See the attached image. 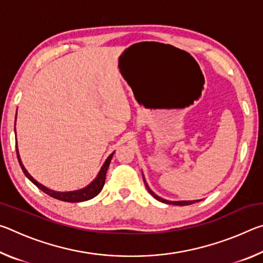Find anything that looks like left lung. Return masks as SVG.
Masks as SVG:
<instances>
[{"label": "left lung", "mask_w": 263, "mask_h": 263, "mask_svg": "<svg viewBox=\"0 0 263 263\" xmlns=\"http://www.w3.org/2000/svg\"><path fill=\"white\" fill-rule=\"evenodd\" d=\"M144 177V176H142ZM144 182H145V185H146V188H147V190H148V193L153 196V197L155 198V199H158V201H160V202H162V203H166V204H173V205H190V204H194V203H196V202H199V201H179V202H171V201H167V199H163V198H161V197H159V196H157L155 195L152 190L149 189V186L147 185V183H146V181H145V179H144Z\"/></svg>", "instance_id": "8db88e82"}]
</instances>
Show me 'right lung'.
Segmentation results:
<instances>
[{"mask_svg": "<svg viewBox=\"0 0 263 263\" xmlns=\"http://www.w3.org/2000/svg\"><path fill=\"white\" fill-rule=\"evenodd\" d=\"M16 152H17V159H18V162L21 164V168L23 173L25 174V176L28 177V179L32 182V183L38 186L39 189L44 193L47 194L48 196H51V197L55 198V199H59V201H64V202H70V203H77V202H83V201H88V199H91L92 197H95V196L99 195L101 193L102 188H103L104 185V182H105V175H106V171H108L109 168V164L111 162V159H112V154H110V157L105 160V162L103 166H102L101 171L99 173V175H97L96 179L91 182L90 184L86 188H83L81 190H77V191H68V193H58V191H53L45 188V186L42 185L41 183H38L37 181H35L32 176H31L28 171L24 168L23 163H22L21 159H20V154H18V149L16 147Z\"/></svg>", "mask_w": 263, "mask_h": 263, "instance_id": "1", "label": "right lung"}]
</instances>
